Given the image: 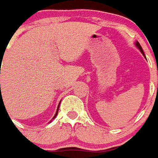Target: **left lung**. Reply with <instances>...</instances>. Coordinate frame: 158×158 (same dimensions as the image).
<instances>
[{"instance_id":"1","label":"left lung","mask_w":158,"mask_h":158,"mask_svg":"<svg viewBox=\"0 0 158 158\" xmlns=\"http://www.w3.org/2000/svg\"><path fill=\"white\" fill-rule=\"evenodd\" d=\"M135 45H136V46H137V48H138L139 49H140V51H141V52H142V54H143V55L145 56L144 52H143V50H142V48H141V45H140V43H139L138 42H136V43H135Z\"/></svg>"}]
</instances>
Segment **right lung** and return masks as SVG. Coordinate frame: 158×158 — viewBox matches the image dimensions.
Segmentation results:
<instances>
[{"label":"right lung","mask_w":158,"mask_h":158,"mask_svg":"<svg viewBox=\"0 0 158 158\" xmlns=\"http://www.w3.org/2000/svg\"><path fill=\"white\" fill-rule=\"evenodd\" d=\"M1 100H2V97H1ZM59 105H60V104H59ZM58 107H59V106H58ZM58 110H57V112H56V114H55V115H54V117H53V119H54V118H55L56 116H57V115H58Z\"/></svg>","instance_id":"right-lung-1"}]
</instances>
